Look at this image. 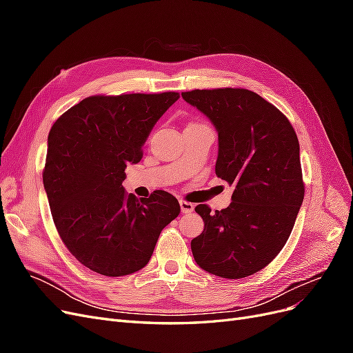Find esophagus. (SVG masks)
Wrapping results in <instances>:
<instances>
[{
    "label": "esophagus",
    "mask_w": 353,
    "mask_h": 353,
    "mask_svg": "<svg viewBox=\"0 0 353 353\" xmlns=\"http://www.w3.org/2000/svg\"><path fill=\"white\" fill-rule=\"evenodd\" d=\"M179 206H181V212H183V213H190V212H193V209H194L193 203L185 201V200H181Z\"/></svg>",
    "instance_id": "esophagus-1"
}]
</instances>
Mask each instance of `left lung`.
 <instances>
[{
    "instance_id": "obj_1",
    "label": "left lung",
    "mask_w": 353,
    "mask_h": 353,
    "mask_svg": "<svg viewBox=\"0 0 353 353\" xmlns=\"http://www.w3.org/2000/svg\"><path fill=\"white\" fill-rule=\"evenodd\" d=\"M183 99L216 128L215 172L234 187L231 205L196 206L205 230L191 240L194 261L221 279L265 268L290 237L305 196L297 135L287 117L243 88L193 90Z\"/></svg>"
}]
</instances>
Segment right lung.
<instances>
[{
  "mask_svg": "<svg viewBox=\"0 0 353 353\" xmlns=\"http://www.w3.org/2000/svg\"><path fill=\"white\" fill-rule=\"evenodd\" d=\"M178 92L92 95L51 126L44 174L52 221L69 252L91 271L122 276L150 261L160 232L179 215L162 190L138 200L122 187L128 163Z\"/></svg>",
  "mask_w": 353,
  "mask_h": 353,
  "instance_id": "1",
  "label": "right lung"
}]
</instances>
